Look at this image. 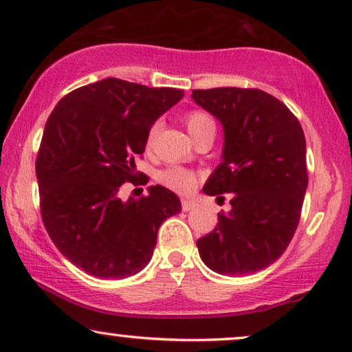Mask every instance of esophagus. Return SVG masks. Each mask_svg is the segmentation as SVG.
<instances>
[{
  "instance_id": "1",
  "label": "esophagus",
  "mask_w": 352,
  "mask_h": 352,
  "mask_svg": "<svg viewBox=\"0 0 352 352\" xmlns=\"http://www.w3.org/2000/svg\"><path fill=\"white\" fill-rule=\"evenodd\" d=\"M196 206H197V204H196L195 199H188V197H185V199H182V209L185 210V212L192 210Z\"/></svg>"
}]
</instances>
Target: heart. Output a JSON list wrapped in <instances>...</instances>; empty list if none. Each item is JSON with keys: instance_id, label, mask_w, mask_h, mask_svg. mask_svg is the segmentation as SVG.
Here are the masks:
<instances>
[{"instance_id": "b5f03b06", "label": "heart", "mask_w": 352, "mask_h": 352, "mask_svg": "<svg viewBox=\"0 0 352 352\" xmlns=\"http://www.w3.org/2000/svg\"><path fill=\"white\" fill-rule=\"evenodd\" d=\"M186 129L192 138L202 135L206 132H215V122L212 120L210 115L204 111L195 110L190 111L185 118ZM157 127H151L150 135H148V142H151L156 135ZM160 182L162 185L172 188V190L186 192L195 188L196 185V175L191 170L183 169V167H170V169L162 170L160 174Z\"/></svg>"}]
</instances>
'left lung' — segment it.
<instances>
[{"instance_id": "8db88e82", "label": "left lung", "mask_w": 352, "mask_h": 352, "mask_svg": "<svg viewBox=\"0 0 352 352\" xmlns=\"http://www.w3.org/2000/svg\"><path fill=\"white\" fill-rule=\"evenodd\" d=\"M191 98L223 127L221 161L202 191L231 192V210L196 242L201 260L223 276L268 268L300 221L308 188L303 129L284 103L260 89H199Z\"/></svg>"}]
</instances>
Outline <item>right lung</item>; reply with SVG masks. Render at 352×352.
I'll return each instance as SVG.
<instances>
[{
    "label": "right lung",
    "mask_w": 352,
    "mask_h": 352,
    "mask_svg": "<svg viewBox=\"0 0 352 352\" xmlns=\"http://www.w3.org/2000/svg\"><path fill=\"white\" fill-rule=\"evenodd\" d=\"M183 96L107 78L70 92L49 116L36 160L43 223L60 254L87 274L140 273L162 221L182 212L178 196L161 185L127 201L120 188L135 180L133 157L145 151L151 126Z\"/></svg>",
    "instance_id": "1"
}]
</instances>
